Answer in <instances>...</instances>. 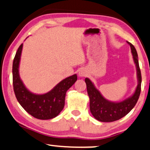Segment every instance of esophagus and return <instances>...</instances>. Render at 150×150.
Segmentation results:
<instances>
[{"mask_svg":"<svg viewBox=\"0 0 150 150\" xmlns=\"http://www.w3.org/2000/svg\"><path fill=\"white\" fill-rule=\"evenodd\" d=\"M78 75L80 77H86L87 75V72L85 69H81L78 73Z\"/></svg>","mask_w":150,"mask_h":150,"instance_id":"obj_1","label":"esophagus"}]
</instances>
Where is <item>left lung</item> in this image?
I'll list each match as a JSON object with an SVG mask.
<instances>
[{"mask_svg": "<svg viewBox=\"0 0 150 150\" xmlns=\"http://www.w3.org/2000/svg\"><path fill=\"white\" fill-rule=\"evenodd\" d=\"M131 47L133 61L136 64L138 85L135 92L131 96L120 102L108 100L103 96L89 78H85L87 93L90 100V111L93 117L102 122H112L126 116L136 105L141 90V73L139 67L138 57L136 48L131 43L127 42Z\"/></svg>", "mask_w": 150, "mask_h": 150, "instance_id": "left-lung-1", "label": "left lung"}]
</instances>
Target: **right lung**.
<instances>
[{
  "label": "right lung",
  "mask_w": 150,
  "mask_h": 150,
  "mask_svg": "<svg viewBox=\"0 0 150 150\" xmlns=\"http://www.w3.org/2000/svg\"><path fill=\"white\" fill-rule=\"evenodd\" d=\"M22 48L21 44L18 48L12 64V80L16 98L21 107L35 118L42 120L54 118L64 109L66 91L77 81V75L75 74L61 80L46 93L38 94L31 92L25 86L19 75Z\"/></svg>",
  "instance_id": "right-lung-1"
}]
</instances>
